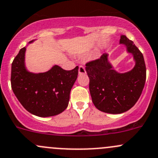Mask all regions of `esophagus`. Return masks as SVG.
Returning a JSON list of instances; mask_svg holds the SVG:
<instances>
[{"mask_svg":"<svg viewBox=\"0 0 158 158\" xmlns=\"http://www.w3.org/2000/svg\"><path fill=\"white\" fill-rule=\"evenodd\" d=\"M86 73L85 68L83 66H79V74H85Z\"/></svg>","mask_w":158,"mask_h":158,"instance_id":"obj_1","label":"esophagus"}]
</instances>
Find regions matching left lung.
Segmentation results:
<instances>
[{
	"mask_svg": "<svg viewBox=\"0 0 158 158\" xmlns=\"http://www.w3.org/2000/svg\"><path fill=\"white\" fill-rule=\"evenodd\" d=\"M133 54L135 66L126 73H119L107 60V54L85 64L89 91L96 108L108 114H121L132 108L140 98L146 80V66L142 52L126 35L119 41Z\"/></svg>",
	"mask_w": 158,
	"mask_h": 158,
	"instance_id": "1",
	"label": "left lung"
}]
</instances>
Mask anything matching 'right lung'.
<instances>
[{"label": "right lung", "mask_w": 158, "mask_h": 158, "mask_svg": "<svg viewBox=\"0 0 158 158\" xmlns=\"http://www.w3.org/2000/svg\"><path fill=\"white\" fill-rule=\"evenodd\" d=\"M25 52L26 48H21L12 63L10 82L13 93L31 114L47 117L60 114L69 104L79 66L65 70L55 65L48 72L31 73L25 67Z\"/></svg>", "instance_id": "1"}]
</instances>
